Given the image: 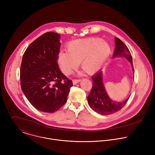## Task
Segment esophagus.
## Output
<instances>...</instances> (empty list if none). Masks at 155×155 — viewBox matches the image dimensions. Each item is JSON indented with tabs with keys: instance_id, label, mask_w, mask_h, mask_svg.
Here are the masks:
<instances>
[{
	"instance_id": "esophagus-1",
	"label": "esophagus",
	"mask_w": 155,
	"mask_h": 155,
	"mask_svg": "<svg viewBox=\"0 0 155 155\" xmlns=\"http://www.w3.org/2000/svg\"><path fill=\"white\" fill-rule=\"evenodd\" d=\"M81 81V80L80 79H74V80H73V84H77L78 82H80Z\"/></svg>"
}]
</instances>
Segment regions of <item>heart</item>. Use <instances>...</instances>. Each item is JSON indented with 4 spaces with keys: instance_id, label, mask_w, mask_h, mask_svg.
I'll return each mask as SVG.
<instances>
[{
    "instance_id": "b5f03b06",
    "label": "heart",
    "mask_w": 155,
    "mask_h": 155,
    "mask_svg": "<svg viewBox=\"0 0 155 155\" xmlns=\"http://www.w3.org/2000/svg\"><path fill=\"white\" fill-rule=\"evenodd\" d=\"M67 51H60L58 62L62 72L69 75L81 63V69L88 74L97 72L108 56L111 49L99 38L72 40L66 46Z\"/></svg>"
}]
</instances>
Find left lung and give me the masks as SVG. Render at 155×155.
Wrapping results in <instances>:
<instances>
[{"instance_id":"obj_1","label":"left lung","mask_w":155,"mask_h":155,"mask_svg":"<svg viewBox=\"0 0 155 155\" xmlns=\"http://www.w3.org/2000/svg\"><path fill=\"white\" fill-rule=\"evenodd\" d=\"M115 40L116 47L114 53V57H125L130 62L132 70L134 71L132 56L128 48L118 38L115 37ZM91 78L93 84L91 91L87 96V102L94 112L102 115H111L118 112L126 105L129 97L122 102L114 101L108 97L102 81V71L97 72Z\"/></svg>"}]
</instances>
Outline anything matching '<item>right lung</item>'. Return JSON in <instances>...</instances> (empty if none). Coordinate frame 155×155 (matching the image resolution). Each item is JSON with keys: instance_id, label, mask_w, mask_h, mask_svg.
<instances>
[{"instance_id": "right-lung-1", "label": "right lung", "mask_w": 155, "mask_h": 155, "mask_svg": "<svg viewBox=\"0 0 155 155\" xmlns=\"http://www.w3.org/2000/svg\"><path fill=\"white\" fill-rule=\"evenodd\" d=\"M60 35L48 32L26 50L20 69L21 90L29 102L43 112L53 113L67 102L72 81L57 62Z\"/></svg>"}]
</instances>
